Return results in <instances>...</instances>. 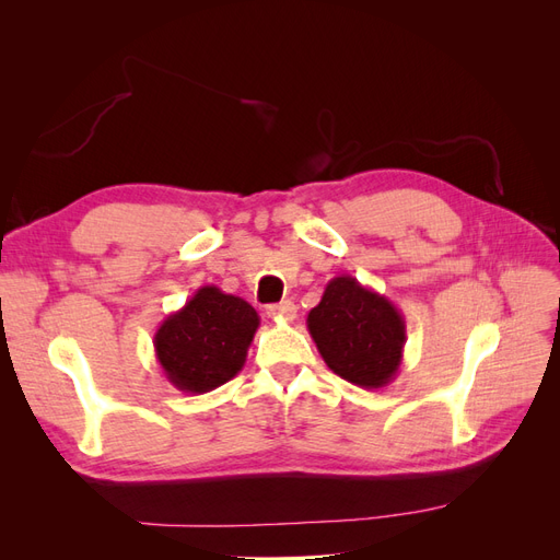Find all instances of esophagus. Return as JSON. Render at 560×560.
<instances>
[{
	"label": "esophagus",
	"instance_id": "obj_1",
	"mask_svg": "<svg viewBox=\"0 0 560 560\" xmlns=\"http://www.w3.org/2000/svg\"><path fill=\"white\" fill-rule=\"evenodd\" d=\"M268 317L273 319H294L296 317V306L292 301H282V303H273V306L266 308Z\"/></svg>",
	"mask_w": 560,
	"mask_h": 560
}]
</instances>
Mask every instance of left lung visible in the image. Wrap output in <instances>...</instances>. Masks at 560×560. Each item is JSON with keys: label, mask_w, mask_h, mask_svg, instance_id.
Listing matches in <instances>:
<instances>
[{"label": "left lung", "mask_w": 560, "mask_h": 560, "mask_svg": "<svg viewBox=\"0 0 560 560\" xmlns=\"http://www.w3.org/2000/svg\"><path fill=\"white\" fill-rule=\"evenodd\" d=\"M306 325L336 376L366 389L395 381L404 358L406 322L387 296L352 276H338L327 282Z\"/></svg>", "instance_id": "1"}]
</instances>
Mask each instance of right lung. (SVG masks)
Wrapping results in <instances>:
<instances>
[{"instance_id": "obj_1", "label": "right lung", "mask_w": 560, "mask_h": 560, "mask_svg": "<svg viewBox=\"0 0 560 560\" xmlns=\"http://www.w3.org/2000/svg\"><path fill=\"white\" fill-rule=\"evenodd\" d=\"M257 329L259 313L245 299L206 284L161 322L154 334L156 360L182 393H210L245 366Z\"/></svg>"}]
</instances>
